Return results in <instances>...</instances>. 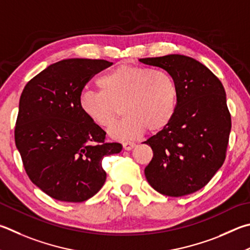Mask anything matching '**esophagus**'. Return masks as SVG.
<instances>
[{
  "instance_id": "1",
  "label": "esophagus",
  "mask_w": 250,
  "mask_h": 250,
  "mask_svg": "<svg viewBox=\"0 0 250 250\" xmlns=\"http://www.w3.org/2000/svg\"><path fill=\"white\" fill-rule=\"evenodd\" d=\"M122 146H124V149H125V151H130V149H132L135 146V143H133V142H124V143H122Z\"/></svg>"
}]
</instances>
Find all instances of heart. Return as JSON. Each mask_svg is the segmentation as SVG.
Masks as SVG:
<instances>
[{"mask_svg": "<svg viewBox=\"0 0 250 250\" xmlns=\"http://www.w3.org/2000/svg\"><path fill=\"white\" fill-rule=\"evenodd\" d=\"M99 92L84 90L79 105L84 116L103 129H109L119 116L125 118L109 131L111 138L132 139L160 132L169 125L177 108L178 88L170 74L145 66L119 65L97 81Z\"/></svg>", "mask_w": 250, "mask_h": 250, "instance_id": "heart-1", "label": "heart"}]
</instances>
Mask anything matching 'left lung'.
<instances>
[{
    "label": "left lung",
    "instance_id": "1",
    "mask_svg": "<svg viewBox=\"0 0 250 250\" xmlns=\"http://www.w3.org/2000/svg\"><path fill=\"white\" fill-rule=\"evenodd\" d=\"M139 61L165 70L178 88L174 118L144 142L153 151L145 177L164 196L196 192L225 161L232 121L223 85L206 65L190 57L168 54Z\"/></svg>",
    "mask_w": 250,
    "mask_h": 250
}]
</instances>
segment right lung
I'll return each mask as SVG.
<instances>
[{
  "label": "right lung",
  "mask_w": 250,
  "mask_h": 250,
  "mask_svg": "<svg viewBox=\"0 0 250 250\" xmlns=\"http://www.w3.org/2000/svg\"><path fill=\"white\" fill-rule=\"evenodd\" d=\"M112 62L66 59L31 79L21 95L15 144L29 179L53 199L83 202L106 181L104 156L120 153L106 132L82 112L86 83Z\"/></svg>",
  "instance_id": "1"
}]
</instances>
